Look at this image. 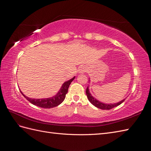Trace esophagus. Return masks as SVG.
I'll list each match as a JSON object with an SVG mask.
<instances>
[{
  "mask_svg": "<svg viewBox=\"0 0 151 151\" xmlns=\"http://www.w3.org/2000/svg\"><path fill=\"white\" fill-rule=\"evenodd\" d=\"M86 68L85 67V66H81V67L79 68V70H78L80 73H83V72H86Z\"/></svg>",
  "mask_w": 151,
  "mask_h": 151,
  "instance_id": "1",
  "label": "esophagus"
}]
</instances>
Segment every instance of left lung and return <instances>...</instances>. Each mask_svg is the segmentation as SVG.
Instances as JSON below:
<instances>
[{"label": "left lung", "instance_id": "1", "mask_svg": "<svg viewBox=\"0 0 151 151\" xmlns=\"http://www.w3.org/2000/svg\"><path fill=\"white\" fill-rule=\"evenodd\" d=\"M86 94H87V99L89 100V101L91 103L93 106H94L95 107H96L97 108H99L101 109H104V110H109L111 109H113V107H116L119 105H120L121 104H122L124 101V100L125 99L122 100V101H119L118 103H116V104H104L101 102L99 100H98L97 99H96L95 98L93 97L91 94L90 93L89 91V87H87L86 89Z\"/></svg>", "mask_w": 151, "mask_h": 151}]
</instances>
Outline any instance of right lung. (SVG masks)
Returning a JSON list of instances; mask_svg holds the SVG:
<instances>
[{
  "label": "right lung",
  "mask_w": 151,
  "mask_h": 151,
  "mask_svg": "<svg viewBox=\"0 0 151 151\" xmlns=\"http://www.w3.org/2000/svg\"><path fill=\"white\" fill-rule=\"evenodd\" d=\"M75 76L73 77V78L71 80H68L67 82H65L64 83L62 84L60 89L59 90L58 93L56 94V95L53 96L52 97L47 98V99H30V98L27 97L24 95L21 91L22 95L26 98V99L29 101L30 103L35 105V106H37L38 107H40L42 108H52L58 106V105L60 104L64 100L65 98V94L68 93V88L69 87V85L71 84L72 81L75 79Z\"/></svg>",
  "instance_id": "right-lung-1"
}]
</instances>
